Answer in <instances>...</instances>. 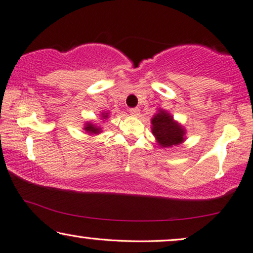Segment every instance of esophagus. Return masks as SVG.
<instances>
[{"mask_svg": "<svg viewBox=\"0 0 253 253\" xmlns=\"http://www.w3.org/2000/svg\"><path fill=\"white\" fill-rule=\"evenodd\" d=\"M129 113H130L131 116L137 117L138 115H140V108H133V109H130V110H129Z\"/></svg>", "mask_w": 253, "mask_h": 253, "instance_id": "esophagus-1", "label": "esophagus"}]
</instances>
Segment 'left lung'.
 <instances>
[{
  "mask_svg": "<svg viewBox=\"0 0 253 253\" xmlns=\"http://www.w3.org/2000/svg\"><path fill=\"white\" fill-rule=\"evenodd\" d=\"M152 133L163 148H169L183 142L184 129L165 111H159L151 120Z\"/></svg>",
  "mask_w": 253,
  "mask_h": 253,
  "instance_id": "obj_1",
  "label": "left lung"
}]
</instances>
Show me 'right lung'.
<instances>
[{"instance_id":"add662e5","label":"right lung","mask_w":253,"mask_h":253,"mask_svg":"<svg viewBox=\"0 0 253 253\" xmlns=\"http://www.w3.org/2000/svg\"><path fill=\"white\" fill-rule=\"evenodd\" d=\"M102 117L103 119H106L108 118V113H103ZM84 130L89 134H98L99 131H101V128L97 127L96 125H92V124H87V125L84 126Z\"/></svg>"}]
</instances>
